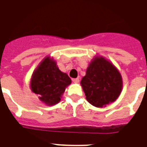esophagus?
<instances>
[{"label": "esophagus", "mask_w": 147, "mask_h": 147, "mask_svg": "<svg viewBox=\"0 0 147 147\" xmlns=\"http://www.w3.org/2000/svg\"><path fill=\"white\" fill-rule=\"evenodd\" d=\"M72 81H73V82H74V83H79V78L73 79Z\"/></svg>", "instance_id": "1"}]
</instances>
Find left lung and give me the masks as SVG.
Masks as SVG:
<instances>
[{
	"mask_svg": "<svg viewBox=\"0 0 147 147\" xmlns=\"http://www.w3.org/2000/svg\"><path fill=\"white\" fill-rule=\"evenodd\" d=\"M81 85L87 101L95 107L102 108L117 99L122 91V79L111 62L96 56L90 62Z\"/></svg>",
	"mask_w": 147,
	"mask_h": 147,
	"instance_id": "1",
	"label": "left lung"
}]
</instances>
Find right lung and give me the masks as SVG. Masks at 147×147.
<instances>
[{
	"label": "right lung",
	"instance_id": "right-lung-1",
	"mask_svg": "<svg viewBox=\"0 0 147 147\" xmlns=\"http://www.w3.org/2000/svg\"><path fill=\"white\" fill-rule=\"evenodd\" d=\"M71 83L68 74L58 68L53 58L46 57L33 71L30 80L32 92L48 106L60 101L65 90Z\"/></svg>",
	"mask_w": 147,
	"mask_h": 147
}]
</instances>
